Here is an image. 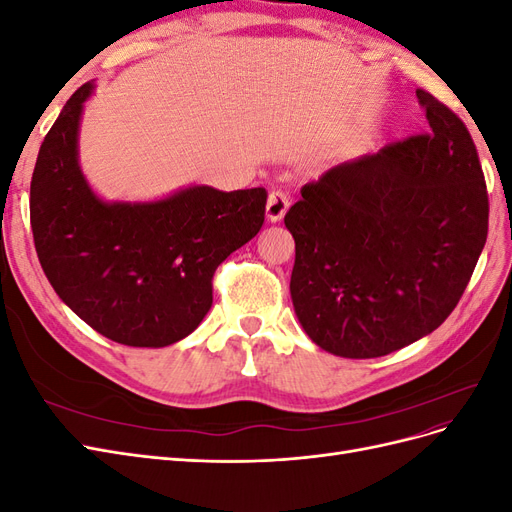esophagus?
Masks as SVG:
<instances>
[{"instance_id": "esophagus-1", "label": "esophagus", "mask_w": 512, "mask_h": 512, "mask_svg": "<svg viewBox=\"0 0 512 512\" xmlns=\"http://www.w3.org/2000/svg\"><path fill=\"white\" fill-rule=\"evenodd\" d=\"M290 207V198L286 192H271L267 198V220L269 222H280Z\"/></svg>"}]
</instances>
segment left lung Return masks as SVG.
I'll return each mask as SVG.
<instances>
[{
	"mask_svg": "<svg viewBox=\"0 0 512 512\" xmlns=\"http://www.w3.org/2000/svg\"><path fill=\"white\" fill-rule=\"evenodd\" d=\"M429 128L303 185L290 297L322 350L374 359L451 316L483 252L489 198L463 121L416 89Z\"/></svg>",
	"mask_w": 512,
	"mask_h": 512,
	"instance_id": "left-lung-1",
	"label": "left lung"
}]
</instances>
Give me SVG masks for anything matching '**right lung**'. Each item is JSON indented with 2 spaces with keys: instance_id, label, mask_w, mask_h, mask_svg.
I'll use <instances>...</instances> for the list:
<instances>
[{
  "instance_id": "1",
  "label": "right lung",
  "mask_w": 512,
  "mask_h": 512,
  "mask_svg": "<svg viewBox=\"0 0 512 512\" xmlns=\"http://www.w3.org/2000/svg\"><path fill=\"white\" fill-rule=\"evenodd\" d=\"M94 83L72 94L40 147L32 190L38 260L91 329L123 346L162 348L211 309L213 273L258 235L267 190L190 185L151 203H106L79 164V126Z\"/></svg>"
}]
</instances>
